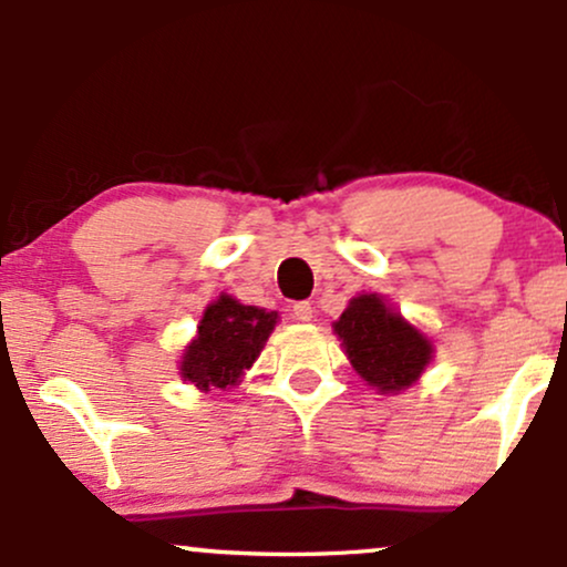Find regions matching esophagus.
I'll return each mask as SVG.
<instances>
[{"mask_svg": "<svg viewBox=\"0 0 567 567\" xmlns=\"http://www.w3.org/2000/svg\"><path fill=\"white\" fill-rule=\"evenodd\" d=\"M292 317H296L298 322H309L311 317H315V309H311L309 301H298L292 303Z\"/></svg>", "mask_w": 567, "mask_h": 567, "instance_id": "1", "label": "esophagus"}]
</instances>
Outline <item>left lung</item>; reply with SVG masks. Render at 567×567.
I'll list each match as a JSON object with an SVG mask.
<instances>
[{"instance_id": "obj_1", "label": "left lung", "mask_w": 567, "mask_h": 567, "mask_svg": "<svg viewBox=\"0 0 567 567\" xmlns=\"http://www.w3.org/2000/svg\"><path fill=\"white\" fill-rule=\"evenodd\" d=\"M333 330L351 368L381 394L402 392L419 381L434 354L432 341L386 306L379 292L351 298Z\"/></svg>"}]
</instances>
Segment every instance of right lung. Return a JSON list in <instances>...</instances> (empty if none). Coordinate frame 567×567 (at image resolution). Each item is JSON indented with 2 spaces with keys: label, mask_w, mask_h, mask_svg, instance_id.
Segmentation results:
<instances>
[{
  "label": "right lung",
  "mask_w": 567,
  "mask_h": 567,
  "mask_svg": "<svg viewBox=\"0 0 567 567\" xmlns=\"http://www.w3.org/2000/svg\"><path fill=\"white\" fill-rule=\"evenodd\" d=\"M277 320V311L220 296L205 309L197 338L181 357V379L194 383L202 392L234 386L258 360Z\"/></svg>",
  "instance_id": "obj_1"
}]
</instances>
